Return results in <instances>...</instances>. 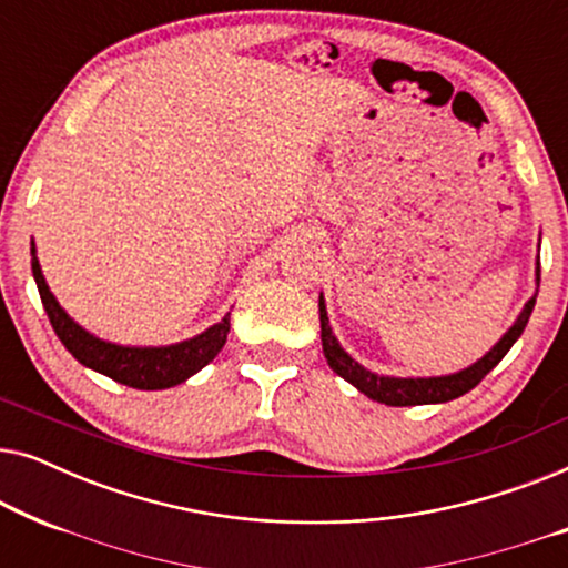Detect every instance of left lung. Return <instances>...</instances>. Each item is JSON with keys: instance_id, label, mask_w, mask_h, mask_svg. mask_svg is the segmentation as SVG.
<instances>
[{"instance_id": "8db88e82", "label": "left lung", "mask_w": 568, "mask_h": 568, "mask_svg": "<svg viewBox=\"0 0 568 568\" xmlns=\"http://www.w3.org/2000/svg\"><path fill=\"white\" fill-rule=\"evenodd\" d=\"M538 282H540V261H538ZM535 307V297L527 302L523 313H519L517 323L504 333V338L488 352L484 359H478L473 367L455 372V375L445 377H379L375 372H367L362 364H356L344 348L338 346L336 336H333L328 313H325V302L321 297V338H323V354L328 359L331 369L346 383H352L356 390L367 395V398L385 403V406H424V403H447L453 398H460L468 390H473L496 364L504 359L511 344L523 336L527 321Z\"/></svg>"}]
</instances>
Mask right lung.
<instances>
[{
    "mask_svg": "<svg viewBox=\"0 0 568 568\" xmlns=\"http://www.w3.org/2000/svg\"><path fill=\"white\" fill-rule=\"evenodd\" d=\"M33 253V278L38 284V294L49 315L51 328L57 331L61 344L67 346V352L74 356L77 362L84 367L100 372V375L115 379V383L136 387V390H162V387L181 385L183 379L196 375L201 367H206L216 354L222 352L224 341L230 333V313L224 315L222 323L212 325V328L201 333V336L183 341V344L173 346H158V348H139V346H119L100 341L80 328L72 317H69L57 297L49 292V284L38 266L36 247H30Z\"/></svg>",
    "mask_w": 568,
    "mask_h": 568,
    "instance_id": "1",
    "label": "right lung"
}]
</instances>
